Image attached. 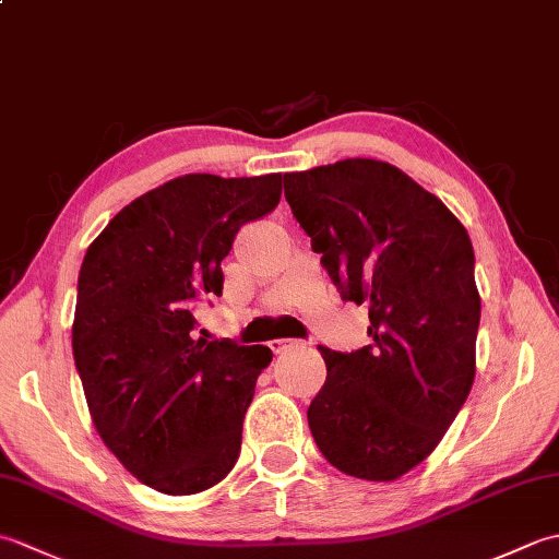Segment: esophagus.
Listing matches in <instances>:
<instances>
[{"label": "esophagus", "instance_id": "esophagus-1", "mask_svg": "<svg viewBox=\"0 0 559 559\" xmlns=\"http://www.w3.org/2000/svg\"><path fill=\"white\" fill-rule=\"evenodd\" d=\"M295 346V341H288V338H276V341H271L269 343V348H271V353L273 355H281V353H286L288 348H293Z\"/></svg>", "mask_w": 559, "mask_h": 559}]
</instances>
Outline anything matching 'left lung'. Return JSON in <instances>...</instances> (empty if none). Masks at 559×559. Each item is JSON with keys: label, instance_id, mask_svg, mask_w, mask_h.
<instances>
[{"label": "left lung", "instance_id": "8db88e82", "mask_svg": "<svg viewBox=\"0 0 559 559\" xmlns=\"http://www.w3.org/2000/svg\"><path fill=\"white\" fill-rule=\"evenodd\" d=\"M341 298L370 307V346H319L326 382L307 408L317 447L353 478L389 483L442 442L476 377L473 245L442 201L374 158L283 177Z\"/></svg>", "mask_w": 559, "mask_h": 559}]
</instances>
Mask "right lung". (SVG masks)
<instances>
[{
	"mask_svg": "<svg viewBox=\"0 0 559 559\" xmlns=\"http://www.w3.org/2000/svg\"><path fill=\"white\" fill-rule=\"evenodd\" d=\"M281 173L182 175L105 225L79 271L71 348L91 420L148 488L194 495L228 476L266 346L197 336L237 230L281 201Z\"/></svg>",
	"mask_w": 559,
	"mask_h": 559,
	"instance_id": "add662e5",
	"label": "right lung"
}]
</instances>
